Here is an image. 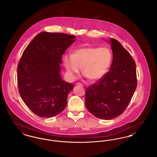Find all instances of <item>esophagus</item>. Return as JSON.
I'll list each match as a JSON object with an SVG mask.
<instances>
[{"label": "esophagus", "mask_w": 157, "mask_h": 157, "mask_svg": "<svg viewBox=\"0 0 157 157\" xmlns=\"http://www.w3.org/2000/svg\"><path fill=\"white\" fill-rule=\"evenodd\" d=\"M76 85L78 86H83V85L81 83H77L76 84Z\"/></svg>", "instance_id": "obj_1"}]
</instances>
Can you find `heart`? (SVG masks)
I'll list each match as a JSON object with an SVG mask.
<instances>
[{"mask_svg": "<svg viewBox=\"0 0 157 157\" xmlns=\"http://www.w3.org/2000/svg\"><path fill=\"white\" fill-rule=\"evenodd\" d=\"M112 61V53L107 47H87L76 49L73 55L63 57L65 68L72 78L83 74L91 81L102 78L109 71Z\"/></svg>", "mask_w": 157, "mask_h": 157, "instance_id": "1", "label": "heart"}]
</instances>
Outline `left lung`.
<instances>
[{
	"label": "left lung",
	"mask_w": 157,
	"mask_h": 157,
	"mask_svg": "<svg viewBox=\"0 0 157 157\" xmlns=\"http://www.w3.org/2000/svg\"><path fill=\"white\" fill-rule=\"evenodd\" d=\"M110 71L86 88L85 105L97 118L111 120L126 110L137 86L136 63L128 51L111 38Z\"/></svg>",
	"instance_id": "obj_1"
}]
</instances>
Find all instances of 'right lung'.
Segmentation results:
<instances>
[{
  "mask_svg": "<svg viewBox=\"0 0 157 157\" xmlns=\"http://www.w3.org/2000/svg\"><path fill=\"white\" fill-rule=\"evenodd\" d=\"M76 37L58 33L37 34L24 51L17 67L21 97L35 114L50 118L64 110L74 85L60 76L62 58Z\"/></svg>",
  "mask_w": 157,
  "mask_h": 157,
  "instance_id": "obj_1",
  "label": "right lung"
}]
</instances>
